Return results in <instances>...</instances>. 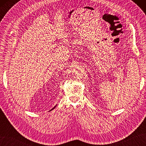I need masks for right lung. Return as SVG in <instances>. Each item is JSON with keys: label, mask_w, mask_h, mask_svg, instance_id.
<instances>
[{"label": "right lung", "mask_w": 146, "mask_h": 146, "mask_svg": "<svg viewBox=\"0 0 146 146\" xmlns=\"http://www.w3.org/2000/svg\"><path fill=\"white\" fill-rule=\"evenodd\" d=\"M56 106H55V107H53V108H52V109H51V110H53V109H54V108H55V107H56ZM51 110H50V111H51Z\"/></svg>", "instance_id": "right-lung-1"}]
</instances>
